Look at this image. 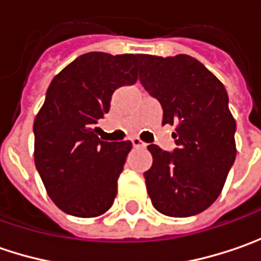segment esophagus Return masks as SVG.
<instances>
[{
    "label": "esophagus",
    "instance_id": "obj_1",
    "mask_svg": "<svg viewBox=\"0 0 261 261\" xmlns=\"http://www.w3.org/2000/svg\"><path fill=\"white\" fill-rule=\"evenodd\" d=\"M130 141H132V145L135 146V148H145V146H146L145 142H142V141H141V139H139L138 136L132 138Z\"/></svg>",
    "mask_w": 261,
    "mask_h": 261
}]
</instances>
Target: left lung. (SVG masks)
Masks as SVG:
<instances>
[{
  "label": "left lung",
  "instance_id": "left-lung-1",
  "mask_svg": "<svg viewBox=\"0 0 261 261\" xmlns=\"http://www.w3.org/2000/svg\"><path fill=\"white\" fill-rule=\"evenodd\" d=\"M139 81L163 107V125H175L177 148L149 145L144 173L151 202L167 216L197 215L221 195L236 161V119L224 84L189 55H141Z\"/></svg>",
  "mask_w": 261,
  "mask_h": 261
}]
</instances>
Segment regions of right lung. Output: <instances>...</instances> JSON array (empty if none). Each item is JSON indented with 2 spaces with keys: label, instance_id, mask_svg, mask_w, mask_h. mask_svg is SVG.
Segmentation results:
<instances>
[{
  "label": "right lung",
  "instance_id": "obj_1",
  "mask_svg": "<svg viewBox=\"0 0 261 261\" xmlns=\"http://www.w3.org/2000/svg\"><path fill=\"white\" fill-rule=\"evenodd\" d=\"M141 55L90 52L65 66L47 88L36 115L35 164L49 197L78 218L103 215L113 205L130 141L95 135L116 88L138 80Z\"/></svg>",
  "mask_w": 261,
  "mask_h": 261
}]
</instances>
